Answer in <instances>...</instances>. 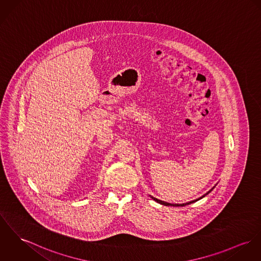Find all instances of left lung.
I'll return each mask as SVG.
<instances>
[{
    "mask_svg": "<svg viewBox=\"0 0 261 261\" xmlns=\"http://www.w3.org/2000/svg\"><path fill=\"white\" fill-rule=\"evenodd\" d=\"M214 188H215V186H214L212 190H210V191H207L205 194H203L202 196H200L199 198H196V199H194V200H191L190 202H186V203H168V202L163 201V200H161V199H158V198H155V197H153V196H151V195H150V197H151L154 201H156V202H159V203H161V204H163V205H166V206H185V205H189L190 203H193V202H195V201L201 199L202 197H204L205 195H207L212 190H214Z\"/></svg>",
    "mask_w": 261,
    "mask_h": 261,
    "instance_id": "8db88e82",
    "label": "left lung"
}]
</instances>
